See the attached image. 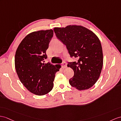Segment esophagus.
<instances>
[{
  "instance_id": "obj_1",
  "label": "esophagus",
  "mask_w": 121,
  "mask_h": 121,
  "mask_svg": "<svg viewBox=\"0 0 121 121\" xmlns=\"http://www.w3.org/2000/svg\"><path fill=\"white\" fill-rule=\"evenodd\" d=\"M61 66H62L63 68H67V63L65 62V61H64V62L62 63Z\"/></svg>"
}]
</instances>
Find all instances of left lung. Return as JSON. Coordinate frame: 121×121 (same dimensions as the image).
<instances>
[{
    "instance_id": "1",
    "label": "left lung",
    "mask_w": 121,
    "mask_h": 121,
    "mask_svg": "<svg viewBox=\"0 0 121 121\" xmlns=\"http://www.w3.org/2000/svg\"><path fill=\"white\" fill-rule=\"evenodd\" d=\"M54 31L57 39L66 45L70 57L77 60L67 65L74 71V76L69 81L71 86L79 90L93 86L99 77L103 65L102 48L98 36L81 26L54 28Z\"/></svg>"
}]
</instances>
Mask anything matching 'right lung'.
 Instances as JSON below:
<instances>
[{"label": "right lung", "mask_w": 121, "mask_h": 121, "mask_svg": "<svg viewBox=\"0 0 121 121\" xmlns=\"http://www.w3.org/2000/svg\"><path fill=\"white\" fill-rule=\"evenodd\" d=\"M53 36L52 29L32 32L22 39L15 56V66L20 82L30 92L37 95L51 91L55 73L61 67L60 65L44 63Z\"/></svg>", "instance_id": "right-lung-1"}]
</instances>
